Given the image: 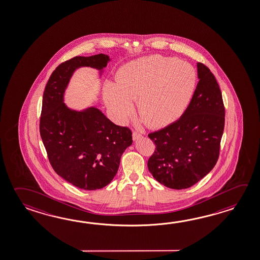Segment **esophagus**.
Masks as SVG:
<instances>
[{
	"label": "esophagus",
	"instance_id": "obj_1",
	"mask_svg": "<svg viewBox=\"0 0 260 260\" xmlns=\"http://www.w3.org/2000/svg\"><path fill=\"white\" fill-rule=\"evenodd\" d=\"M141 137H142V133H138V132H133V138L134 141H136L139 138Z\"/></svg>",
	"mask_w": 260,
	"mask_h": 260
}]
</instances>
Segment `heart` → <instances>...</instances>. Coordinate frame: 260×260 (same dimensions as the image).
<instances>
[{"instance_id":"b5f03b06","label":"heart","mask_w":260,"mask_h":260,"mask_svg":"<svg viewBox=\"0 0 260 260\" xmlns=\"http://www.w3.org/2000/svg\"><path fill=\"white\" fill-rule=\"evenodd\" d=\"M117 83L104 88L105 102L118 123L138 113L151 127L167 126L185 111L195 91L196 71L175 58L151 56L133 60L120 69Z\"/></svg>"}]
</instances>
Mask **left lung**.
<instances>
[{
  "instance_id": "obj_1",
  "label": "left lung",
  "mask_w": 260,
  "mask_h": 260,
  "mask_svg": "<svg viewBox=\"0 0 260 260\" xmlns=\"http://www.w3.org/2000/svg\"><path fill=\"white\" fill-rule=\"evenodd\" d=\"M200 79L191 101L177 121L148 136L155 151L148 160L152 177L164 186L184 189L211 171L219 158L225 109L210 69L197 63Z\"/></svg>"
}]
</instances>
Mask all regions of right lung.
Wrapping results in <instances>:
<instances>
[{"instance_id": "1", "label": "right lung", "mask_w": 260, "mask_h": 260, "mask_svg": "<svg viewBox=\"0 0 260 260\" xmlns=\"http://www.w3.org/2000/svg\"><path fill=\"white\" fill-rule=\"evenodd\" d=\"M109 60L105 54L66 60L53 71L43 93L40 132L49 162L59 177L84 190L108 186L123 152L133 144L132 131L114 124L98 108L76 111L64 104L76 69L91 67L102 73Z\"/></svg>"}]
</instances>
